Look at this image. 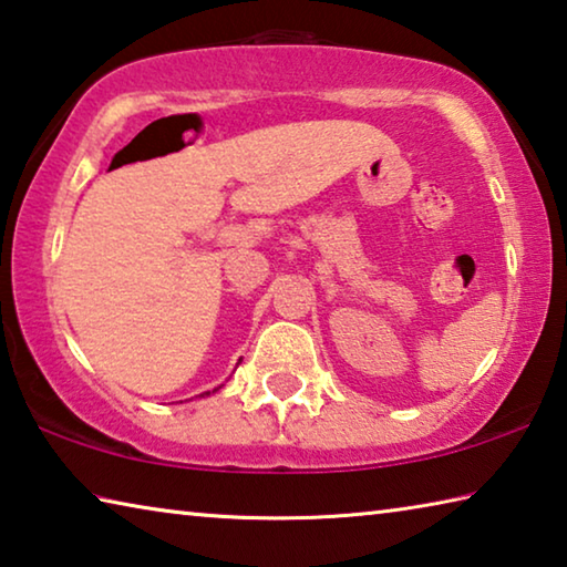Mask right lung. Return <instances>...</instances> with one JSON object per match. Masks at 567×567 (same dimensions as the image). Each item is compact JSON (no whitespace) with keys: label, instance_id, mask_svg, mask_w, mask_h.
Instances as JSON below:
<instances>
[{"label":"right lung","instance_id":"add662e5","mask_svg":"<svg viewBox=\"0 0 567 567\" xmlns=\"http://www.w3.org/2000/svg\"><path fill=\"white\" fill-rule=\"evenodd\" d=\"M215 392V390H213ZM205 395H209V392H203V395H199V398H205Z\"/></svg>","mask_w":567,"mask_h":567}]
</instances>
